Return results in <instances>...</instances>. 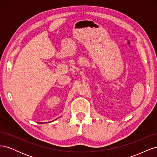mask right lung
Here are the masks:
<instances>
[{
  "label": "right lung",
  "instance_id": "add662e5",
  "mask_svg": "<svg viewBox=\"0 0 157 157\" xmlns=\"http://www.w3.org/2000/svg\"><path fill=\"white\" fill-rule=\"evenodd\" d=\"M40 124H42V122H40Z\"/></svg>",
  "mask_w": 157,
  "mask_h": 157
}]
</instances>
